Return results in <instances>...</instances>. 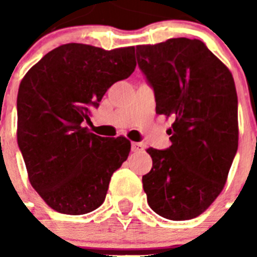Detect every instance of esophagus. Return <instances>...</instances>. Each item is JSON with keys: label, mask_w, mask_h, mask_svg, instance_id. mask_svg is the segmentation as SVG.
Here are the masks:
<instances>
[{"label": "esophagus", "mask_w": 257, "mask_h": 257, "mask_svg": "<svg viewBox=\"0 0 257 257\" xmlns=\"http://www.w3.org/2000/svg\"><path fill=\"white\" fill-rule=\"evenodd\" d=\"M132 151L135 153L143 152L144 151V145L141 144V143H132Z\"/></svg>", "instance_id": "1"}]
</instances>
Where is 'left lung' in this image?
I'll return each instance as SVG.
<instances>
[{
    "label": "left lung",
    "mask_w": 257,
    "mask_h": 257,
    "mask_svg": "<svg viewBox=\"0 0 257 257\" xmlns=\"http://www.w3.org/2000/svg\"><path fill=\"white\" fill-rule=\"evenodd\" d=\"M136 58L155 92L156 112L173 117L171 147L147 149L153 161L143 176L147 200L165 219H193L223 191L237 152L235 81L200 40L140 45Z\"/></svg>",
    "instance_id": "obj_1"
}]
</instances>
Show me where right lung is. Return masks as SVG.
Segmentation results:
<instances>
[{
	"label": "right lung",
	"instance_id": "1",
	"mask_svg": "<svg viewBox=\"0 0 257 257\" xmlns=\"http://www.w3.org/2000/svg\"><path fill=\"white\" fill-rule=\"evenodd\" d=\"M135 68L133 46L104 50L65 44L22 78L18 147L32 187L54 211L84 215L104 203L113 172L128 159L131 141L93 135L82 122L105 92Z\"/></svg>",
	"mask_w": 257,
	"mask_h": 257
}]
</instances>
